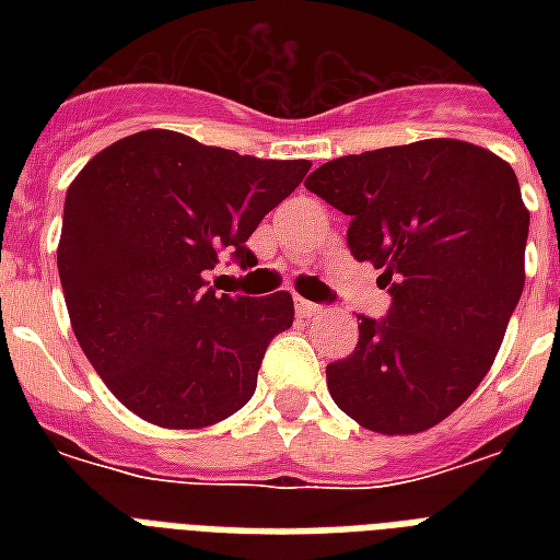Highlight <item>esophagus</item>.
Segmentation results:
<instances>
[{
	"label": "esophagus",
	"mask_w": 560,
	"mask_h": 560,
	"mask_svg": "<svg viewBox=\"0 0 560 560\" xmlns=\"http://www.w3.org/2000/svg\"><path fill=\"white\" fill-rule=\"evenodd\" d=\"M319 311H323V307L319 305H314V302H307V299H296V314L299 316H316L319 314Z\"/></svg>",
	"instance_id": "1"
}]
</instances>
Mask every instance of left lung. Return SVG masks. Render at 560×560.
Masks as SVG:
<instances>
[{"instance_id": "left-lung-1", "label": "left lung", "mask_w": 560, "mask_h": 560, "mask_svg": "<svg viewBox=\"0 0 560 560\" xmlns=\"http://www.w3.org/2000/svg\"><path fill=\"white\" fill-rule=\"evenodd\" d=\"M305 188L349 214L351 255L392 296L325 369L334 404L374 433L430 430L482 383L521 302L529 211L512 165L424 139L325 162Z\"/></svg>"}]
</instances>
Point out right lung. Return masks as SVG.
Segmentation results:
<instances>
[{
	"instance_id": "right-lung-1",
	"label": "right lung",
	"mask_w": 560,
	"mask_h": 560,
	"mask_svg": "<svg viewBox=\"0 0 560 560\" xmlns=\"http://www.w3.org/2000/svg\"><path fill=\"white\" fill-rule=\"evenodd\" d=\"M307 168L142 130L74 177L60 284L83 354L130 412L197 430L253 398L264 351L293 325V296H218L206 272L223 255L255 261L246 241Z\"/></svg>"
}]
</instances>
